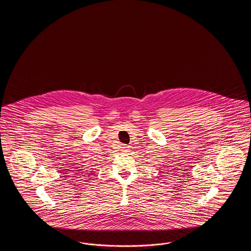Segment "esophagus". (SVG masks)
<instances>
[{
  "label": "esophagus",
  "mask_w": 251,
  "mask_h": 251,
  "mask_svg": "<svg viewBox=\"0 0 251 251\" xmlns=\"http://www.w3.org/2000/svg\"><path fill=\"white\" fill-rule=\"evenodd\" d=\"M120 151H122V152H128L129 151V147L127 145H121L120 146Z\"/></svg>",
  "instance_id": "obj_1"
}]
</instances>
